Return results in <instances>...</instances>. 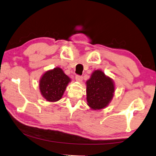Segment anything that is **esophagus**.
<instances>
[{
    "instance_id": "1",
    "label": "esophagus",
    "mask_w": 156,
    "mask_h": 156,
    "mask_svg": "<svg viewBox=\"0 0 156 156\" xmlns=\"http://www.w3.org/2000/svg\"><path fill=\"white\" fill-rule=\"evenodd\" d=\"M76 80L78 82H81L83 80V76H79V75H76Z\"/></svg>"
}]
</instances>
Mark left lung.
Masks as SVG:
<instances>
[{
    "instance_id": "1",
    "label": "left lung",
    "mask_w": 156,
    "mask_h": 156,
    "mask_svg": "<svg viewBox=\"0 0 156 156\" xmlns=\"http://www.w3.org/2000/svg\"><path fill=\"white\" fill-rule=\"evenodd\" d=\"M87 104L93 110H100L106 107L114 95L113 80L102 71L95 70L87 81Z\"/></svg>"
}]
</instances>
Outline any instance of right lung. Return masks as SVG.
<instances>
[{
	"mask_svg": "<svg viewBox=\"0 0 156 156\" xmlns=\"http://www.w3.org/2000/svg\"><path fill=\"white\" fill-rule=\"evenodd\" d=\"M71 79L60 67L45 72L39 80L41 94L50 102L61 100Z\"/></svg>",
	"mask_w": 156,
	"mask_h": 156,
	"instance_id": "1",
	"label": "right lung"
}]
</instances>
